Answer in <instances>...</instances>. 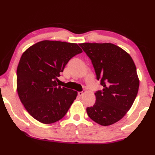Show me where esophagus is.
Wrapping results in <instances>:
<instances>
[{
  "mask_svg": "<svg viewBox=\"0 0 155 155\" xmlns=\"http://www.w3.org/2000/svg\"><path fill=\"white\" fill-rule=\"evenodd\" d=\"M84 92H85L84 90L83 91H81V92H78V96L81 97L82 95H83V94L84 93Z\"/></svg>",
  "mask_w": 155,
  "mask_h": 155,
  "instance_id": "obj_1",
  "label": "esophagus"
}]
</instances>
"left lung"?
I'll return each instance as SVG.
<instances>
[{
	"mask_svg": "<svg viewBox=\"0 0 155 155\" xmlns=\"http://www.w3.org/2000/svg\"><path fill=\"white\" fill-rule=\"evenodd\" d=\"M90 58L102 91L94 93L96 102L87 108L92 120L102 126L120 120L135 100L139 87L136 66L130 54L112 43L79 44Z\"/></svg>",
	"mask_w": 155,
	"mask_h": 155,
	"instance_id": "obj_1",
	"label": "left lung"
}]
</instances>
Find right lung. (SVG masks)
Returning <instances> with one entry per match:
<instances>
[{"mask_svg": "<svg viewBox=\"0 0 155 155\" xmlns=\"http://www.w3.org/2000/svg\"><path fill=\"white\" fill-rule=\"evenodd\" d=\"M82 52L76 43L42 41L22 54L16 71L17 93L36 120L51 124L67 114L78 93L61 87L58 77L69 60Z\"/></svg>", "mask_w": 155, "mask_h": 155, "instance_id": "1", "label": "right lung"}]
</instances>
